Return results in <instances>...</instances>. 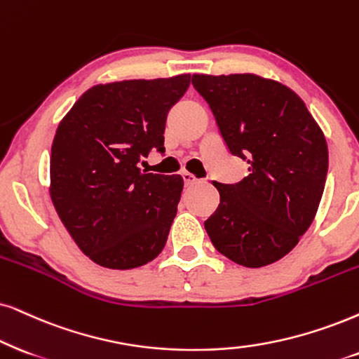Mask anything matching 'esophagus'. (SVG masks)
<instances>
[{"instance_id":"34e87169","label":"esophagus","mask_w":359,"mask_h":359,"mask_svg":"<svg viewBox=\"0 0 359 359\" xmlns=\"http://www.w3.org/2000/svg\"><path fill=\"white\" fill-rule=\"evenodd\" d=\"M182 179H184L185 185H192L195 182H198L197 177H195L194 174H190V172H182Z\"/></svg>"}]
</instances>
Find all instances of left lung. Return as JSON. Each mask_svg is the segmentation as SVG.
Wrapping results in <instances>:
<instances>
[{
    "mask_svg": "<svg viewBox=\"0 0 359 359\" xmlns=\"http://www.w3.org/2000/svg\"><path fill=\"white\" fill-rule=\"evenodd\" d=\"M232 156L248 162L205 220L213 247L247 269L292 252L315 219L328 174V146L292 89L255 74H194Z\"/></svg>",
    "mask_w": 359,
    "mask_h": 359,
    "instance_id": "8db88e82",
    "label": "left lung"
}]
</instances>
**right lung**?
<instances>
[{"label":"right lung","instance_id":"obj_1","mask_svg":"<svg viewBox=\"0 0 359 359\" xmlns=\"http://www.w3.org/2000/svg\"><path fill=\"white\" fill-rule=\"evenodd\" d=\"M189 84L190 74L97 84L59 122L49 194L72 240L97 265L135 269L164 248L184 179L146 174L139 162L152 149L165 151L167 114Z\"/></svg>","mask_w":359,"mask_h":359}]
</instances>
